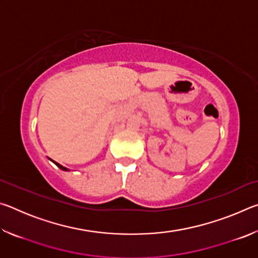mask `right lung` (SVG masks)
<instances>
[{
  "mask_svg": "<svg viewBox=\"0 0 258 258\" xmlns=\"http://www.w3.org/2000/svg\"><path fill=\"white\" fill-rule=\"evenodd\" d=\"M52 161H53V160H52ZM53 163L56 165V166H58V167L60 168V169H62V171H69V169L68 168H66V167H63V166L62 165H60V164H58V163H56V161H53Z\"/></svg>",
  "mask_w": 258,
  "mask_h": 258,
  "instance_id": "right-lung-1",
  "label": "right lung"
}]
</instances>
